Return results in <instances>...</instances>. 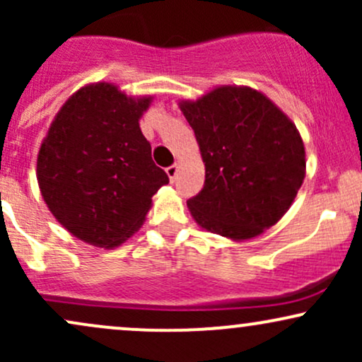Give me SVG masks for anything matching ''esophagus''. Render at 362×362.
I'll use <instances>...</instances> for the list:
<instances>
[{"label": "esophagus", "mask_w": 362, "mask_h": 362, "mask_svg": "<svg viewBox=\"0 0 362 362\" xmlns=\"http://www.w3.org/2000/svg\"><path fill=\"white\" fill-rule=\"evenodd\" d=\"M165 172H167L170 182H175V178L178 175V167H177V165H170V167H167V170H165Z\"/></svg>", "instance_id": "1"}]
</instances>
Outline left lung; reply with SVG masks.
I'll return each instance as SVG.
<instances>
[{
    "instance_id": "8db88e82",
    "label": "left lung",
    "mask_w": 362,
    "mask_h": 362,
    "mask_svg": "<svg viewBox=\"0 0 362 362\" xmlns=\"http://www.w3.org/2000/svg\"><path fill=\"white\" fill-rule=\"evenodd\" d=\"M206 165L204 187L187 201L194 219L216 235L247 240L282 218L305 178L296 126L260 91L221 86L182 102Z\"/></svg>"
}]
</instances>
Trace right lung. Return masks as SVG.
I'll use <instances>...</instances> for the list:
<instances>
[{
	"label": "right lung",
	"instance_id": "1",
	"mask_svg": "<svg viewBox=\"0 0 362 362\" xmlns=\"http://www.w3.org/2000/svg\"><path fill=\"white\" fill-rule=\"evenodd\" d=\"M149 102L97 83L78 90L49 127L37 158L40 192L54 218L83 242L119 247L168 184L139 129Z\"/></svg>",
	"mask_w": 362,
	"mask_h": 362
}]
</instances>
